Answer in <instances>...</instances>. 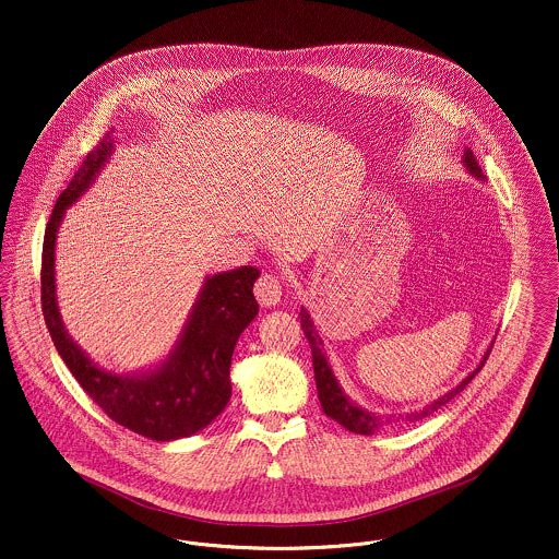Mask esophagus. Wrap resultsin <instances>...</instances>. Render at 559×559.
Masks as SVG:
<instances>
[{
    "label": "esophagus",
    "instance_id": "1",
    "mask_svg": "<svg viewBox=\"0 0 559 559\" xmlns=\"http://www.w3.org/2000/svg\"><path fill=\"white\" fill-rule=\"evenodd\" d=\"M255 297H258V301H260V306H264V308H272V306H276L278 301H281V297H283V285H281V281H278V276H274V274H262L260 276V281L255 283Z\"/></svg>",
    "mask_w": 559,
    "mask_h": 559
}]
</instances>
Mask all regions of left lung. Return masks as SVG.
Here are the masks:
<instances>
[{
    "instance_id": "obj_1",
    "label": "left lung",
    "mask_w": 559,
    "mask_h": 559,
    "mask_svg": "<svg viewBox=\"0 0 559 559\" xmlns=\"http://www.w3.org/2000/svg\"><path fill=\"white\" fill-rule=\"evenodd\" d=\"M463 165L467 169L469 176H474L476 180H486V176L481 174L479 169L478 160L474 157L472 148H465L463 151ZM299 319H301V329H304V335L308 337V344L312 347V365H314V379H317V390H319L320 404H322V411L326 417H331L333 421H337L340 426L346 427L354 433H360V436H371L374 431H379L385 421H392V419H385L377 413H371L362 406H358L354 400L347 396L344 392V388L340 385L333 367L326 358V349L322 344V337H320L319 329L314 324V320L310 319V312L306 308H301L299 312ZM490 354V349H486V354L481 356L478 367L474 371L469 372L456 388H452L451 392H447L444 396H440L433 402L426 404L424 408L419 411H411L406 415H399L396 421H406V424H415V421H421L429 417L431 413H436L438 408H442L447 402H451L459 392H463L467 388V383L478 374L479 369L484 367L486 362V356Z\"/></svg>"
}]
</instances>
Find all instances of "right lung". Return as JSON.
Here are the masks:
<instances>
[{"instance_id": "1", "label": "right lung", "mask_w": 559, "mask_h": 559, "mask_svg": "<svg viewBox=\"0 0 559 559\" xmlns=\"http://www.w3.org/2000/svg\"><path fill=\"white\" fill-rule=\"evenodd\" d=\"M112 151L110 130L87 153L53 205L41 253L44 319L69 371L115 424L157 442L180 440L210 426L233 396L230 360L240 333L260 310L253 297L260 270L240 266L205 276L176 344L159 365L126 374L98 367L69 335L60 317L53 251L64 213L96 182Z\"/></svg>"}]
</instances>
